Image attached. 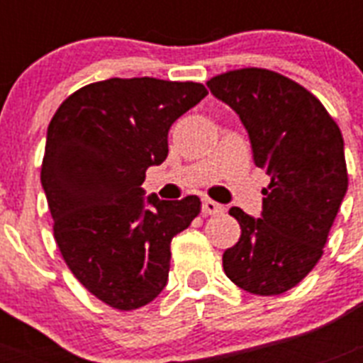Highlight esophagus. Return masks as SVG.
<instances>
[{
	"label": "esophagus",
	"instance_id": "esophagus-1",
	"mask_svg": "<svg viewBox=\"0 0 363 363\" xmlns=\"http://www.w3.org/2000/svg\"><path fill=\"white\" fill-rule=\"evenodd\" d=\"M201 209H203L205 216H209V214H221L223 213V205L218 203V201L209 200V198H205L203 203H201Z\"/></svg>",
	"mask_w": 363,
	"mask_h": 363
}]
</instances>
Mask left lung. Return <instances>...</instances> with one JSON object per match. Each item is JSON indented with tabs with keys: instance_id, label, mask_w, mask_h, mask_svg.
Here are the masks:
<instances>
[{
	"instance_id": "obj_1",
	"label": "left lung",
	"mask_w": 363,
	"mask_h": 363,
	"mask_svg": "<svg viewBox=\"0 0 363 363\" xmlns=\"http://www.w3.org/2000/svg\"><path fill=\"white\" fill-rule=\"evenodd\" d=\"M242 120L256 167L271 176L262 218L240 207V240L223 252V271L243 291L274 296L318 264L347 192L344 138L320 99L267 69H240L207 82Z\"/></svg>"
}]
</instances>
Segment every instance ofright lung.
<instances>
[{
  "label": "right lung",
  "instance_id": "right-lung-1",
  "mask_svg": "<svg viewBox=\"0 0 363 363\" xmlns=\"http://www.w3.org/2000/svg\"><path fill=\"white\" fill-rule=\"evenodd\" d=\"M207 96L194 82L111 78L82 86L47 130L41 185L72 274L107 306L133 311L167 285L171 242L200 214L198 196L143 198L165 162L169 129Z\"/></svg>",
  "mask_w": 363,
  "mask_h": 363
}]
</instances>
